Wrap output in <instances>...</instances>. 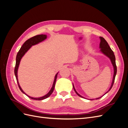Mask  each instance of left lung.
<instances>
[{
	"instance_id": "8db88e82",
	"label": "left lung",
	"mask_w": 128,
	"mask_h": 128,
	"mask_svg": "<svg viewBox=\"0 0 128 128\" xmlns=\"http://www.w3.org/2000/svg\"><path fill=\"white\" fill-rule=\"evenodd\" d=\"M100 44H99V48L100 49V52H101L103 54H104V56H106L107 57H108L110 60L111 63L113 65V70H114V74H113V80H112V82L111 83L110 85V86L109 88V90H108L105 94H104L103 96H100L99 98H96V99H90V100H94V99H99L100 98H102V96H104V94H106L107 92H109L110 89L112 88V86H113V84L114 82V80H115V76L116 75V72H117V67H116V62H115V55L114 54L113 51H112V49L110 48V46L108 45V42H106V40L104 39V38L102 37H100ZM72 86H73V88H74V90L75 92H76V94L78 95L80 97H82L83 98L86 99V98H84V96H82L81 95H80L78 92H77L76 90V89L74 87V84L72 83Z\"/></svg>"
}]
</instances>
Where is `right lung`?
I'll use <instances>...</instances> for the list:
<instances>
[{
	"mask_svg": "<svg viewBox=\"0 0 128 128\" xmlns=\"http://www.w3.org/2000/svg\"><path fill=\"white\" fill-rule=\"evenodd\" d=\"M46 38H47V35H46V34H38V35H36V36H34L32 38H30V39L26 40L24 42V43L23 44V45L21 46V48L20 50H19V51L18 52L17 55H16V64H15V69H14V74H15V77H16V80H17V82H18V84L19 88L20 89V90L21 91V92L22 93H24V94H26V96H28L29 98H30V99H32L36 100H43V99H45L46 98H48V96H51V94H52V92H53L57 76H58V74L59 72H58L56 74L55 77H54V79L53 83L52 84V86L51 88V90L49 91V92L48 93V94H45L44 96H40V97L34 98V97H32V96H28L26 94V93L24 91V90H22V88H21L20 84H19V83H18V71L19 65H20L21 60L22 58V57L24 56L25 54L27 52V51H28V50L32 47V46H34V45H35L36 44H39L40 42L45 40Z\"/></svg>",
	"mask_w": 128,
	"mask_h": 128,
	"instance_id": "add662e5",
	"label": "right lung"
}]
</instances>
